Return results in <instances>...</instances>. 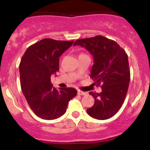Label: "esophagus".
Masks as SVG:
<instances>
[{
  "label": "esophagus",
  "instance_id": "34e87169",
  "mask_svg": "<svg viewBox=\"0 0 150 150\" xmlns=\"http://www.w3.org/2000/svg\"><path fill=\"white\" fill-rule=\"evenodd\" d=\"M77 94H78L79 95H86V94H87V93L85 92H82V91L78 90L77 91Z\"/></svg>",
  "mask_w": 150,
  "mask_h": 150
}]
</instances>
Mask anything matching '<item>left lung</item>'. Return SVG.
<instances>
[{"instance_id": "8db88e82", "label": "left lung", "mask_w": 150, "mask_h": 150, "mask_svg": "<svg viewBox=\"0 0 150 150\" xmlns=\"http://www.w3.org/2000/svg\"><path fill=\"white\" fill-rule=\"evenodd\" d=\"M85 48L93 56L94 65L90 77L101 92H89L94 104L87 110L92 118L106 120L111 118L121 108L126 97L130 73L128 55L116 42L103 36L76 40L73 46Z\"/></svg>"}]
</instances>
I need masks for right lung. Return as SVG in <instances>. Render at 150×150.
<instances>
[{
  "instance_id": "obj_1",
  "label": "right lung",
  "mask_w": 150,
  "mask_h": 150,
  "mask_svg": "<svg viewBox=\"0 0 150 150\" xmlns=\"http://www.w3.org/2000/svg\"><path fill=\"white\" fill-rule=\"evenodd\" d=\"M74 41L44 39L27 48L20 63L22 93L39 118L53 120L65 113L69 101L77 95L72 87L56 89L51 76L59 69V57Z\"/></svg>"
}]
</instances>
